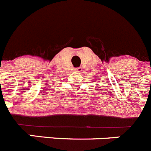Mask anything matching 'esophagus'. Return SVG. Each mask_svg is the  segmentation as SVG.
Returning <instances> with one entry per match:
<instances>
[{"label":"esophagus","instance_id":"1","mask_svg":"<svg viewBox=\"0 0 151 151\" xmlns=\"http://www.w3.org/2000/svg\"><path fill=\"white\" fill-rule=\"evenodd\" d=\"M82 67H78V68H76V69H75V72H76V73H82Z\"/></svg>","mask_w":151,"mask_h":151}]
</instances>
